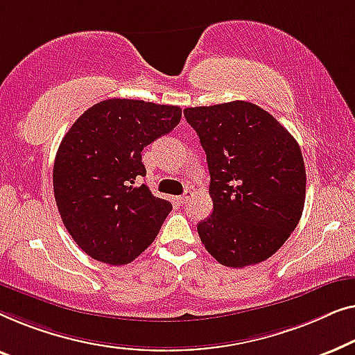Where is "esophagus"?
<instances>
[{
    "label": "esophagus",
    "instance_id": "obj_1",
    "mask_svg": "<svg viewBox=\"0 0 355 355\" xmlns=\"http://www.w3.org/2000/svg\"><path fill=\"white\" fill-rule=\"evenodd\" d=\"M191 196H193V193L189 191V189H187V191H184V193L182 194V196H178L177 199H178L180 204H184V202H188L189 199H191Z\"/></svg>",
    "mask_w": 355,
    "mask_h": 355
}]
</instances>
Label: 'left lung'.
I'll return each mask as SVG.
<instances>
[{"instance_id":"obj_1","label":"left lung","mask_w":355,"mask_h":355,"mask_svg":"<svg viewBox=\"0 0 355 355\" xmlns=\"http://www.w3.org/2000/svg\"><path fill=\"white\" fill-rule=\"evenodd\" d=\"M206 151L214 211L198 223L207 252L225 267L273 256L301 220L306 167L293 135L248 101L187 107Z\"/></svg>"}]
</instances>
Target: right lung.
<instances>
[{
    "label": "right lung",
    "mask_w": 355,
    "mask_h": 355,
    "mask_svg": "<svg viewBox=\"0 0 355 355\" xmlns=\"http://www.w3.org/2000/svg\"><path fill=\"white\" fill-rule=\"evenodd\" d=\"M180 119L178 106L112 98L87 109L62 138L54 198L64 227L89 257L125 266L157 236L172 204L137 187L146 177L141 151Z\"/></svg>",
    "instance_id": "obj_1"
}]
</instances>
